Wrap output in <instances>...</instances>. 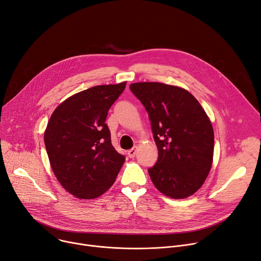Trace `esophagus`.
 Returning a JSON list of instances; mask_svg holds the SVG:
<instances>
[{
  "mask_svg": "<svg viewBox=\"0 0 261 261\" xmlns=\"http://www.w3.org/2000/svg\"><path fill=\"white\" fill-rule=\"evenodd\" d=\"M136 151H137L136 147H134V148H132V149H130V150L128 151V156H129L130 159H133V158H134L135 154H136Z\"/></svg>",
  "mask_w": 261,
  "mask_h": 261,
  "instance_id": "obj_1",
  "label": "esophagus"
}]
</instances>
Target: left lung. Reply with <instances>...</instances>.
Here are the masks:
<instances>
[{"instance_id":"8db88e82","label":"left lung","mask_w":261,"mask_h":261,"mask_svg":"<svg viewBox=\"0 0 261 261\" xmlns=\"http://www.w3.org/2000/svg\"><path fill=\"white\" fill-rule=\"evenodd\" d=\"M151 121L159 159L148 169L159 191L179 199L194 194L211 170L214 131L198 100L189 91L163 83H134Z\"/></svg>"}]
</instances>
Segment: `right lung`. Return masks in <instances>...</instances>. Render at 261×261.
<instances>
[{"mask_svg":"<svg viewBox=\"0 0 261 261\" xmlns=\"http://www.w3.org/2000/svg\"><path fill=\"white\" fill-rule=\"evenodd\" d=\"M126 82L100 85L79 92L52 113L44 141L49 162L60 184L77 198L93 199L114 184L125 163L111 144L105 123Z\"/></svg>","mask_w":261,"mask_h":261,"instance_id":"right-lung-1","label":"right lung"}]
</instances>
